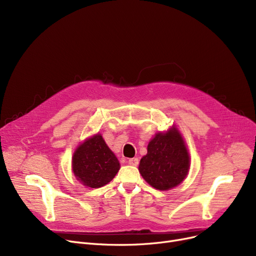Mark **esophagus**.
Instances as JSON below:
<instances>
[{
    "label": "esophagus",
    "instance_id": "1",
    "mask_svg": "<svg viewBox=\"0 0 256 256\" xmlns=\"http://www.w3.org/2000/svg\"><path fill=\"white\" fill-rule=\"evenodd\" d=\"M128 164L130 166H138L139 164V160L137 158H130L128 160Z\"/></svg>",
    "mask_w": 256,
    "mask_h": 256
}]
</instances>
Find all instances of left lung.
<instances>
[{
    "mask_svg": "<svg viewBox=\"0 0 256 256\" xmlns=\"http://www.w3.org/2000/svg\"><path fill=\"white\" fill-rule=\"evenodd\" d=\"M190 156L180 132L173 128L166 134H156L147 146V154L139 165L143 178L160 191L178 186L186 176Z\"/></svg>",
    "mask_w": 256,
    "mask_h": 256,
    "instance_id": "left-lung-1",
    "label": "left lung"
}]
</instances>
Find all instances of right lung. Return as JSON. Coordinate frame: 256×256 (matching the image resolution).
Here are the masks:
<instances>
[{
    "label": "right lung",
    "mask_w": 256,
    "mask_h": 256,
    "mask_svg": "<svg viewBox=\"0 0 256 256\" xmlns=\"http://www.w3.org/2000/svg\"><path fill=\"white\" fill-rule=\"evenodd\" d=\"M119 168L117 158L100 134L80 145L72 158L74 176L93 189L110 182Z\"/></svg>",
    "instance_id": "obj_1"
}]
</instances>
